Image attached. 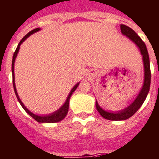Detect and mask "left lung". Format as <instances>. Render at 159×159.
<instances>
[{
  "mask_svg": "<svg viewBox=\"0 0 159 159\" xmlns=\"http://www.w3.org/2000/svg\"><path fill=\"white\" fill-rule=\"evenodd\" d=\"M122 33L128 37L133 42H134L136 46L139 47L142 56H143V61L144 66V81L143 88H142L140 93L136 98V99L130 104L128 107H126L123 110L118 111L115 112H107L105 110L99 106L98 102H96V107L97 110L98 111L102 117L106 118L107 120H112V121H121V120H126L131 117L135 112L140 108V107L143 105V103L145 101L147 98L148 93L149 92L150 83H151V71H150V61L149 56L148 52L147 47L143 42V40L140 38V36L133 31V29L130 28L129 26L126 25H121L120 26Z\"/></svg>",
  "mask_w": 159,
  "mask_h": 159,
  "instance_id": "obj_1",
  "label": "left lung"
}]
</instances>
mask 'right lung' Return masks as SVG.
<instances>
[{
	"label": "right lung",
	"mask_w": 159,
	"mask_h": 159,
	"mask_svg": "<svg viewBox=\"0 0 159 159\" xmlns=\"http://www.w3.org/2000/svg\"><path fill=\"white\" fill-rule=\"evenodd\" d=\"M40 31V28H36L31 31L30 32L26 34V36L23 37L21 41L19 42V44H18L17 47H16V49L15 52L13 54V57H12V64H11V71H12V82H13V87H14V91H15V93H16V98L18 99V102H20V104L21 105V107H23V109L26 111L27 113H28L31 117H33L34 119L37 121L38 123H57V122H60L61 120L63 119L64 117H66V114H67V112H68V108H69V101H70V98H71V96L72 95V93H74V91L77 89V88L78 87V85H79V82L77 83V84L75 85L73 88L71 89L70 93H69L68 97H67V98H66V102H65V103L62 105V106L60 108L57 110L56 112H54L53 113H51L49 115H43V116H39V115H36L32 113L31 111H29L28 109L26 108L25 105L22 103V102L20 101V98H19V96H18V93L16 92V85H15V75H14V64H15V60H16V56H17V53L19 52V49H20V44L22 43L25 40L29 37V36H31V34L35 33L36 31Z\"/></svg>",
	"instance_id": "right-lung-1"
}]
</instances>
